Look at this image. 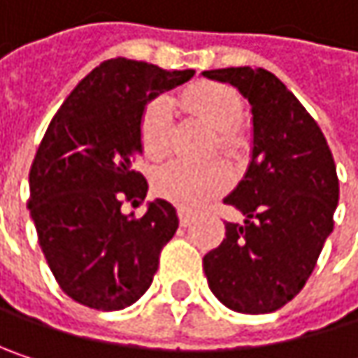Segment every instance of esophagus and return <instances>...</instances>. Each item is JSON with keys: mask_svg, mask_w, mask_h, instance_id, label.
Returning <instances> with one entry per match:
<instances>
[{"mask_svg": "<svg viewBox=\"0 0 358 358\" xmlns=\"http://www.w3.org/2000/svg\"><path fill=\"white\" fill-rule=\"evenodd\" d=\"M178 217H180V226H190V222H192V215L188 213V211H184V209H180L178 211Z\"/></svg>", "mask_w": 358, "mask_h": 358, "instance_id": "esophagus-1", "label": "esophagus"}]
</instances>
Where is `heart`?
Listing matches in <instances>:
<instances>
[{"instance_id": "1", "label": "heart", "mask_w": 358, "mask_h": 358, "mask_svg": "<svg viewBox=\"0 0 358 358\" xmlns=\"http://www.w3.org/2000/svg\"><path fill=\"white\" fill-rule=\"evenodd\" d=\"M186 111L203 120L215 132L224 134L222 143H230V134L241 122V101L236 93L228 87L201 83L186 89L180 97ZM170 130H172V108L170 101L157 97L149 101L138 120V134L143 151L149 159H164L170 151ZM226 170L220 164H186L172 162L157 170L153 186L155 192L182 209L203 207L215 192L226 184Z\"/></svg>"}]
</instances>
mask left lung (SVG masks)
<instances>
[{
    "mask_svg": "<svg viewBox=\"0 0 358 358\" xmlns=\"http://www.w3.org/2000/svg\"><path fill=\"white\" fill-rule=\"evenodd\" d=\"M203 76L236 87L252 113L247 174L224 199L245 224H226L203 269L228 309L271 313L303 290L334 230L336 164L317 122L271 72L245 66Z\"/></svg>",
    "mask_w": 358,
    "mask_h": 358,
    "instance_id": "1",
    "label": "left lung"
}]
</instances>
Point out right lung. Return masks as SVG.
I'll return each mask as SVG.
<instances>
[{
	"label": "right lung",
	"instance_id": "obj_1",
	"mask_svg": "<svg viewBox=\"0 0 358 358\" xmlns=\"http://www.w3.org/2000/svg\"><path fill=\"white\" fill-rule=\"evenodd\" d=\"M192 74L108 59L68 95L36 149L29 209L38 245L59 288L85 307L120 311L136 303L178 230L176 209L164 199L143 217L124 213L122 203L143 201L149 188L136 172L143 109Z\"/></svg>",
	"mask_w": 358,
	"mask_h": 358
}]
</instances>
